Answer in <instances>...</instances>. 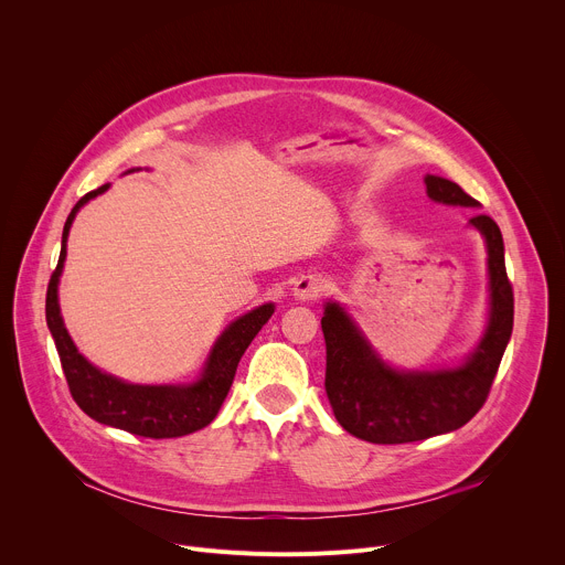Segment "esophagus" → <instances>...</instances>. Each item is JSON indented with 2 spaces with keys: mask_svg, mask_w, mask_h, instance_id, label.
Listing matches in <instances>:
<instances>
[{
  "mask_svg": "<svg viewBox=\"0 0 565 565\" xmlns=\"http://www.w3.org/2000/svg\"><path fill=\"white\" fill-rule=\"evenodd\" d=\"M321 292H324V279L317 275H301L292 284V297L299 301L317 299Z\"/></svg>",
  "mask_w": 565,
  "mask_h": 565,
  "instance_id": "1",
  "label": "esophagus"
}]
</instances>
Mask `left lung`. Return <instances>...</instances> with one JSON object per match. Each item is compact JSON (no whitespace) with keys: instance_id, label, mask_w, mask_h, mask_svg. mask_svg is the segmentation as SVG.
Instances as JSON below:
<instances>
[{"instance_id":"8db88e82","label":"left lung","mask_w":565,"mask_h":565,"mask_svg":"<svg viewBox=\"0 0 565 565\" xmlns=\"http://www.w3.org/2000/svg\"><path fill=\"white\" fill-rule=\"evenodd\" d=\"M425 185L436 203L480 207L454 181L427 174ZM469 225L486 238L490 310L486 333L458 366L395 369L377 355L344 306L324 303V386L338 423L355 438L375 445L425 440L460 429L486 405L512 335L514 295L499 225L488 214H476Z\"/></svg>"}]
</instances>
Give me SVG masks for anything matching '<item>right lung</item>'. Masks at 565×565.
I'll return each instance as SVG.
<instances>
[{
    "mask_svg": "<svg viewBox=\"0 0 565 565\" xmlns=\"http://www.w3.org/2000/svg\"><path fill=\"white\" fill-rule=\"evenodd\" d=\"M136 172V170H127ZM107 185L85 194L66 216L62 232V248L57 268L51 275L46 290V324L53 335L68 391L77 407L96 423L116 427L142 438H179L207 427L232 386L241 355L257 338L262 327L273 317L275 303L268 301L255 310L236 317L232 324L216 338L203 371L196 380L185 384H131L111 373L94 366L73 344L57 301V284L66 259V238L71 223L79 207H85L98 194H105Z\"/></svg>",
    "mask_w": 565,
    "mask_h": 565,
    "instance_id": "right-lung-1",
    "label": "right lung"
}]
</instances>
